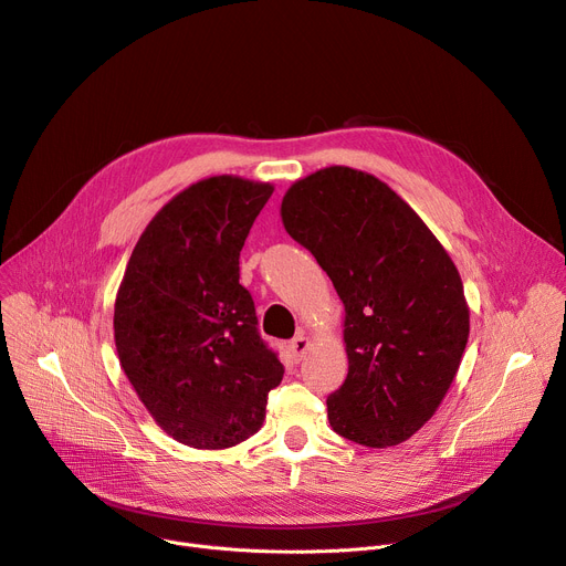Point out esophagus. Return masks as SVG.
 I'll return each mask as SVG.
<instances>
[{
    "label": "esophagus",
    "mask_w": 566,
    "mask_h": 566,
    "mask_svg": "<svg viewBox=\"0 0 566 566\" xmlns=\"http://www.w3.org/2000/svg\"><path fill=\"white\" fill-rule=\"evenodd\" d=\"M310 346H312L310 336H305V334H297L295 338H291V344H289V353L293 355V359H295V361H300V359H303V357L307 355Z\"/></svg>",
    "instance_id": "obj_1"
}]
</instances>
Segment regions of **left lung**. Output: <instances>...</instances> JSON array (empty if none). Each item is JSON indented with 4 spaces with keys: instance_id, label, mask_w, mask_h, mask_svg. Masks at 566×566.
Segmentation results:
<instances>
[{
    "instance_id": "1",
    "label": "left lung",
    "mask_w": 566,
    "mask_h": 566,
    "mask_svg": "<svg viewBox=\"0 0 566 566\" xmlns=\"http://www.w3.org/2000/svg\"><path fill=\"white\" fill-rule=\"evenodd\" d=\"M280 213L346 307L348 378L327 398L332 430L368 448L407 441L446 398L469 342L453 259L385 181L348 166L297 179Z\"/></svg>"
}]
</instances>
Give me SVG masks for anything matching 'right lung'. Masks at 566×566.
Masks as SVG:
<instances>
[{"mask_svg": "<svg viewBox=\"0 0 566 566\" xmlns=\"http://www.w3.org/2000/svg\"><path fill=\"white\" fill-rule=\"evenodd\" d=\"M275 188L237 175L191 184L140 234L113 312L120 366L157 426L220 450L252 437L284 366L261 342L239 254Z\"/></svg>", "mask_w": 566, "mask_h": 566, "instance_id": "1", "label": "right lung"}]
</instances>
